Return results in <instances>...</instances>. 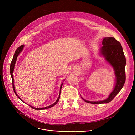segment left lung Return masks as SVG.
Wrapping results in <instances>:
<instances>
[{
  "instance_id": "1",
  "label": "left lung",
  "mask_w": 135,
  "mask_h": 135,
  "mask_svg": "<svg viewBox=\"0 0 135 135\" xmlns=\"http://www.w3.org/2000/svg\"><path fill=\"white\" fill-rule=\"evenodd\" d=\"M102 44L103 46L100 49L101 54L114 68L117 77V83L113 91L105 100L89 102L82 98L86 103L93 104L108 103L111 102L121 91L126 81V57L121 43L114 37H105L104 38Z\"/></svg>"
}]
</instances>
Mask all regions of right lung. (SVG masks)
Instances as JSON below:
<instances>
[{
    "label": "right lung",
    "instance_id": "add662e5",
    "mask_svg": "<svg viewBox=\"0 0 135 135\" xmlns=\"http://www.w3.org/2000/svg\"><path fill=\"white\" fill-rule=\"evenodd\" d=\"M23 46H24V45H21L20 46H19V47L16 49V50L15 51V53H14V56H13V59H12V62H11V65H10V73H11V75L12 80L13 88V90H14V91L15 94L16 95H17V94H16V92H15V88H14V78H13V75L12 74H13V70H14V66H15L14 65H15V62H16V59H17V56H18V55L19 54V53H20L22 51V50H23ZM62 84H62L61 85V86H60V90L59 97H58V98H57V100H56L54 104H53L52 105H50V106H49L45 107H43V108H38L33 107H32V106H30L32 108L35 109H36V110H42V109H47V108H51V107H53V106H54L55 105H56V103H57V102H58V101H59V98H60V93H61V88H62ZM17 97H18L19 99H20V100H21V98H20V97H18V96H17ZM22 102H23V101H22Z\"/></svg>",
    "mask_w": 135,
    "mask_h": 135
}]
</instances>
